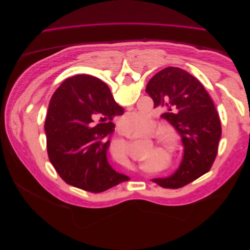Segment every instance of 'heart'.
<instances>
[{
	"label": "heart",
	"mask_w": 250,
	"mask_h": 250,
	"mask_svg": "<svg viewBox=\"0 0 250 250\" xmlns=\"http://www.w3.org/2000/svg\"><path fill=\"white\" fill-rule=\"evenodd\" d=\"M151 122V120L147 117H143L139 113H129L124 117L122 123H121V126H122L123 129L126 132L129 133H142L145 131L149 124ZM158 143L161 145L166 148L167 150H171L173 148L172 143L170 142V140L166 137H161L158 139ZM112 158L113 161L116 163H118L119 165L125 166L128 164V153H127V145L125 143L121 144V145L116 149L112 151ZM150 161L149 160H144L141 163L142 168L144 170H147L149 165H150Z\"/></svg>",
	"instance_id": "b5f03b06"
}]
</instances>
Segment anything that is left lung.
<instances>
[{"instance_id":"left-lung-1","label":"left lung","mask_w":250,"mask_h":250,"mask_svg":"<svg viewBox=\"0 0 250 250\" xmlns=\"http://www.w3.org/2000/svg\"><path fill=\"white\" fill-rule=\"evenodd\" d=\"M154 107L176 128L185 146L179 169L173 175L155 178L165 188H179L209 171L221 139V123L213 100L201 82L188 72L168 66L156 73L146 86Z\"/></svg>"}]
</instances>
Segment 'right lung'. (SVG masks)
<instances>
[{"mask_svg": "<svg viewBox=\"0 0 250 250\" xmlns=\"http://www.w3.org/2000/svg\"><path fill=\"white\" fill-rule=\"evenodd\" d=\"M123 113L109 87L89 75L67 78L55 90L44 132L49 160L67 185L101 193L129 180L111 168L106 156L112 119Z\"/></svg>", "mask_w": 250, "mask_h": 250, "instance_id": "right-lung-1", "label": "right lung"}]
</instances>
